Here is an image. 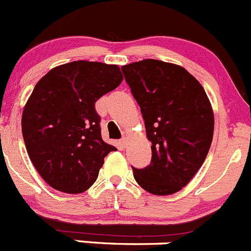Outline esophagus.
<instances>
[{
  "label": "esophagus",
  "mask_w": 251,
  "mask_h": 251,
  "mask_svg": "<svg viewBox=\"0 0 251 251\" xmlns=\"http://www.w3.org/2000/svg\"><path fill=\"white\" fill-rule=\"evenodd\" d=\"M127 140H128L127 135H124L123 138L120 140V143H121V146H123V147H125V146L127 145Z\"/></svg>",
  "instance_id": "obj_1"
}]
</instances>
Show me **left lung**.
<instances>
[{
    "instance_id": "1",
    "label": "left lung",
    "mask_w": 251,
    "mask_h": 251,
    "mask_svg": "<svg viewBox=\"0 0 251 251\" xmlns=\"http://www.w3.org/2000/svg\"><path fill=\"white\" fill-rule=\"evenodd\" d=\"M121 70L152 143L151 164L132 167L135 180L153 195L176 193L200 169L212 142L215 119L205 89L185 69L159 60Z\"/></svg>"
}]
</instances>
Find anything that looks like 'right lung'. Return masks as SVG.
<instances>
[{
  "instance_id": "1",
  "label": "right lung",
  "mask_w": 251,
  "mask_h": 251,
  "mask_svg": "<svg viewBox=\"0 0 251 251\" xmlns=\"http://www.w3.org/2000/svg\"><path fill=\"white\" fill-rule=\"evenodd\" d=\"M123 82L116 65L74 61L36 83L22 115L29 158L58 191L81 194L94 184L114 146L101 138L96 101Z\"/></svg>"
}]
</instances>
